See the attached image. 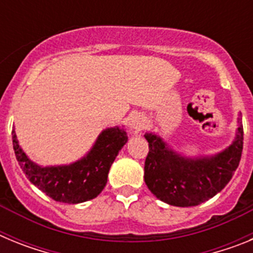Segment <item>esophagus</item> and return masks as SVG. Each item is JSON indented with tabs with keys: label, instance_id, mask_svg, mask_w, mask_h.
Masks as SVG:
<instances>
[{
	"label": "esophagus",
	"instance_id": "34e87169",
	"mask_svg": "<svg viewBox=\"0 0 253 253\" xmlns=\"http://www.w3.org/2000/svg\"><path fill=\"white\" fill-rule=\"evenodd\" d=\"M144 119H143V116L139 115V114H133V115L129 118V126H130L131 131L134 133H138V131L142 130L144 128Z\"/></svg>",
	"mask_w": 253,
	"mask_h": 253
}]
</instances>
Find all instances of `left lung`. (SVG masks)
Masks as SVG:
<instances>
[{"label":"left lung","instance_id":"left-lung-1","mask_svg":"<svg viewBox=\"0 0 253 253\" xmlns=\"http://www.w3.org/2000/svg\"><path fill=\"white\" fill-rule=\"evenodd\" d=\"M242 118L234 140L214 156H181L160 135L146 133L149 152L144 163V181L151 193L173 207H195L207 202L231 181L243 149Z\"/></svg>","mask_w":253,"mask_h":253}]
</instances>
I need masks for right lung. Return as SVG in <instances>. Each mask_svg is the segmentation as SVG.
I'll return each instance as SVG.
<instances>
[{"label":"right lung","instance_id":"obj_1","mask_svg":"<svg viewBox=\"0 0 253 253\" xmlns=\"http://www.w3.org/2000/svg\"><path fill=\"white\" fill-rule=\"evenodd\" d=\"M128 142L119 126L101 131L91 151L71 165L43 167L34 163L19 146L15 129L12 144L20 167L31 184L55 202L78 204L95 199L104 190L107 173L120 149Z\"/></svg>","mask_w":253,"mask_h":253}]
</instances>
